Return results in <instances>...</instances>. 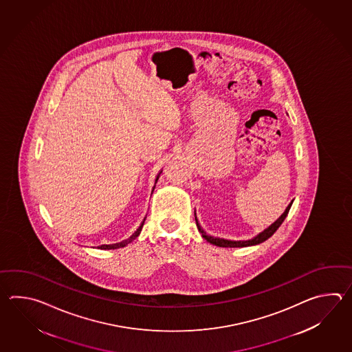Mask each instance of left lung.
Here are the masks:
<instances>
[{
  "instance_id": "1",
  "label": "left lung",
  "mask_w": 352,
  "mask_h": 352,
  "mask_svg": "<svg viewBox=\"0 0 352 352\" xmlns=\"http://www.w3.org/2000/svg\"><path fill=\"white\" fill-rule=\"evenodd\" d=\"M293 201L287 206V209H285V212L280 215V217L278 219L276 223H273V224L270 225L268 229H265L264 232H261L259 235H256L254 239L250 240H240V241H232V240H225V239H219V238H214V236H209V235H206V232H204L201 229V226L199 225V223L196 221V225H197V229H199V232H201L202 236L205 238V239L208 240L209 243L211 244H214V245H217V247H230V248H240V247H249V245H255V244H259V243H263V241H265V240L270 238L274 232H277L278 228L282 225V223L285 221V217L288 215V212H289V209H291V206H292ZM196 219V217H195Z\"/></svg>"
}]
</instances>
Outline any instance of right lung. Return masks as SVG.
Here are the masks:
<instances>
[{
	"instance_id": "1",
	"label": "right lung",
	"mask_w": 352,
	"mask_h": 352,
	"mask_svg": "<svg viewBox=\"0 0 352 352\" xmlns=\"http://www.w3.org/2000/svg\"><path fill=\"white\" fill-rule=\"evenodd\" d=\"M157 179H157H156V182H157ZM143 224H144V221H143L142 224H141V226L137 229V232H135V234H133V235L129 238V239L124 240V241H120V243H117V244H111V245H100V247L98 248H100V249H118V248L126 247V245L129 244L132 240H135V238L140 235V232H141V230H142Z\"/></svg>"
}]
</instances>
